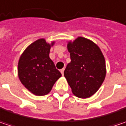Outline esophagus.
Masks as SVG:
<instances>
[{
  "mask_svg": "<svg viewBox=\"0 0 126 126\" xmlns=\"http://www.w3.org/2000/svg\"><path fill=\"white\" fill-rule=\"evenodd\" d=\"M64 70H65L64 68L61 69V74H62V75H63V73H64Z\"/></svg>",
  "mask_w": 126,
  "mask_h": 126,
  "instance_id": "obj_1",
  "label": "esophagus"
}]
</instances>
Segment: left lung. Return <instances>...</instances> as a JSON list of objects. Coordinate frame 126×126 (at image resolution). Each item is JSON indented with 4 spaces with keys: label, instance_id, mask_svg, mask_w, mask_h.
Instances as JSON below:
<instances>
[{
    "label": "left lung",
    "instance_id": "left-lung-1",
    "mask_svg": "<svg viewBox=\"0 0 126 126\" xmlns=\"http://www.w3.org/2000/svg\"><path fill=\"white\" fill-rule=\"evenodd\" d=\"M71 62L64 71L72 92L79 98H88L101 87L106 76L105 59L93 41L78 37L68 44Z\"/></svg>",
    "mask_w": 126,
    "mask_h": 126
}]
</instances>
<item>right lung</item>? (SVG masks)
<instances>
[{
	"label": "right lung",
	"instance_id": "right-lung-1",
	"mask_svg": "<svg viewBox=\"0 0 126 126\" xmlns=\"http://www.w3.org/2000/svg\"><path fill=\"white\" fill-rule=\"evenodd\" d=\"M44 39L30 44L20 56L18 76L22 84L36 96L49 93L61 73L49 58L51 46Z\"/></svg>",
	"mask_w": 126,
	"mask_h": 126
}]
</instances>
